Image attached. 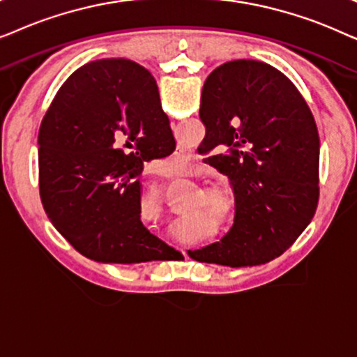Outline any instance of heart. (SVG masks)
I'll return each instance as SVG.
<instances>
[{
    "mask_svg": "<svg viewBox=\"0 0 357 357\" xmlns=\"http://www.w3.org/2000/svg\"><path fill=\"white\" fill-rule=\"evenodd\" d=\"M209 202L213 204H219L222 208L221 221L222 224H231L232 221V195L227 188H211L209 190Z\"/></svg>",
    "mask_w": 357,
    "mask_h": 357,
    "instance_id": "obj_1",
    "label": "heart"
}]
</instances>
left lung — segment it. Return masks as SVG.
Wrapping results in <instances>:
<instances>
[{"mask_svg":"<svg viewBox=\"0 0 357 357\" xmlns=\"http://www.w3.org/2000/svg\"><path fill=\"white\" fill-rule=\"evenodd\" d=\"M199 119L206 135L198 151L231 180L236 219L221 242L188 255L231 268L265 265L296 242L319 203L312 112L276 68L234 60L204 81Z\"/></svg>","mask_w":357,"mask_h":357,"instance_id":"1","label":"left lung"}]
</instances>
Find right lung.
Segmentation results:
<instances>
[{
	"label": "right lung",
	"instance_id": "obj_1",
	"mask_svg": "<svg viewBox=\"0 0 357 357\" xmlns=\"http://www.w3.org/2000/svg\"><path fill=\"white\" fill-rule=\"evenodd\" d=\"M175 149L155 79L110 58L63 82L38 130V187L48 219L81 255L133 265L175 252L141 222L144 162Z\"/></svg>",
	"mask_w": 357,
	"mask_h": 357
}]
</instances>
